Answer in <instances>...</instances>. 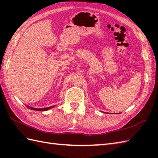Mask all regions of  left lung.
I'll use <instances>...</instances> for the list:
<instances>
[{"instance_id":"left-lung-1","label":"left lung","mask_w":158,"mask_h":158,"mask_svg":"<svg viewBox=\"0 0 158 158\" xmlns=\"http://www.w3.org/2000/svg\"><path fill=\"white\" fill-rule=\"evenodd\" d=\"M26 106H27L28 109H31V110H39V111H45V110H49V109H52V108H53V106L48 107V108L36 109V108H34V107H32V106H28V105H26Z\"/></svg>"}]
</instances>
